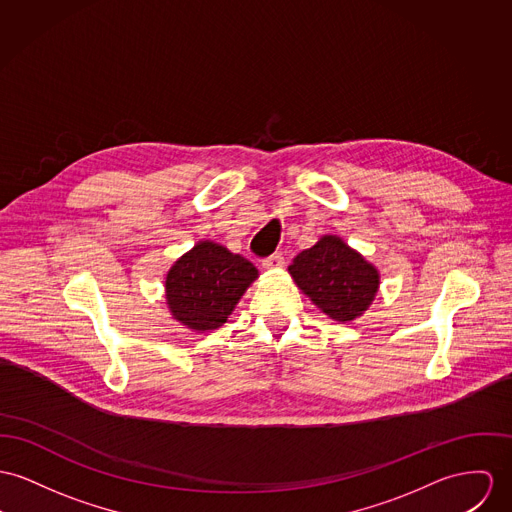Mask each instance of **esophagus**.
<instances>
[{"mask_svg": "<svg viewBox=\"0 0 512 512\" xmlns=\"http://www.w3.org/2000/svg\"><path fill=\"white\" fill-rule=\"evenodd\" d=\"M263 267L265 269H280V267H284V257L280 253H275L267 259H263Z\"/></svg>", "mask_w": 512, "mask_h": 512, "instance_id": "obj_1", "label": "esophagus"}]
</instances>
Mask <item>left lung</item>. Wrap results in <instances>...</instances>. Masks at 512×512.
<instances>
[{
	"instance_id": "1",
	"label": "left lung",
	"mask_w": 512,
	"mask_h": 512,
	"mask_svg": "<svg viewBox=\"0 0 512 512\" xmlns=\"http://www.w3.org/2000/svg\"><path fill=\"white\" fill-rule=\"evenodd\" d=\"M288 273L323 314L343 323L364 314L380 286L378 269L337 236L298 253Z\"/></svg>"
}]
</instances>
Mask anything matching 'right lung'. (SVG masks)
I'll return each mask as SVG.
<instances>
[{
    "mask_svg": "<svg viewBox=\"0 0 512 512\" xmlns=\"http://www.w3.org/2000/svg\"><path fill=\"white\" fill-rule=\"evenodd\" d=\"M257 275L253 263L224 245L198 241L165 276L169 312L189 329H218Z\"/></svg>",
    "mask_w": 512,
    "mask_h": 512,
    "instance_id": "add662e5",
    "label": "right lung"
}]
</instances>
